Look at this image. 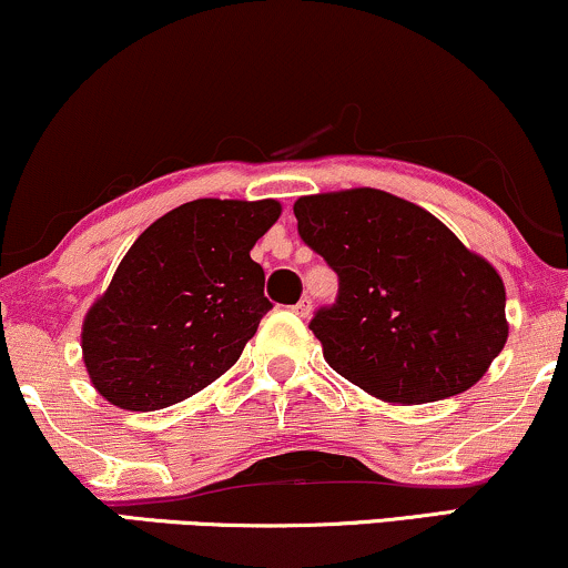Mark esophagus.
I'll list each match as a JSON object with an SVG mask.
<instances>
[{"mask_svg": "<svg viewBox=\"0 0 568 568\" xmlns=\"http://www.w3.org/2000/svg\"><path fill=\"white\" fill-rule=\"evenodd\" d=\"M292 311H295L300 318H307V316H311V311H313V303L307 297H303L297 305H292Z\"/></svg>", "mask_w": 568, "mask_h": 568, "instance_id": "esophagus-1", "label": "esophagus"}]
</instances>
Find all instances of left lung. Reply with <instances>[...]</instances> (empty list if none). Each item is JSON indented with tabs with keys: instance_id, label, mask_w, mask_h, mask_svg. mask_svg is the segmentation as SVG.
<instances>
[{
	"instance_id": "8db88e82",
	"label": "left lung",
	"mask_w": 568,
	"mask_h": 568,
	"mask_svg": "<svg viewBox=\"0 0 568 568\" xmlns=\"http://www.w3.org/2000/svg\"><path fill=\"white\" fill-rule=\"evenodd\" d=\"M297 231L339 278L311 328L328 366L387 403L474 387L508 339L500 273L429 210L382 189L300 197Z\"/></svg>"
}]
</instances>
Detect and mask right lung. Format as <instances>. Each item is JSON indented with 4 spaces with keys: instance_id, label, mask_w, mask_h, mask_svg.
I'll return each mask as SVG.
<instances>
[{
    "instance_id": "right-lung-1",
    "label": "right lung",
    "mask_w": 568,
    "mask_h": 568,
    "mask_svg": "<svg viewBox=\"0 0 568 568\" xmlns=\"http://www.w3.org/2000/svg\"><path fill=\"white\" fill-rule=\"evenodd\" d=\"M278 215L276 200H194L142 231L83 318V363L104 400L168 408L240 361L271 311L250 250Z\"/></svg>"
}]
</instances>
